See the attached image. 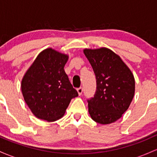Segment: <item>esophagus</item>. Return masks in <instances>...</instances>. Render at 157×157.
Returning a JSON list of instances; mask_svg holds the SVG:
<instances>
[{"label":"esophagus","mask_w":157,"mask_h":157,"mask_svg":"<svg viewBox=\"0 0 157 157\" xmlns=\"http://www.w3.org/2000/svg\"><path fill=\"white\" fill-rule=\"evenodd\" d=\"M77 92L78 93V96H81V95L82 94V92H83V89H82V87H79L77 89Z\"/></svg>","instance_id":"obj_1"}]
</instances>
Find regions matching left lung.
I'll return each mask as SVG.
<instances>
[{
	"mask_svg": "<svg viewBox=\"0 0 157 157\" xmlns=\"http://www.w3.org/2000/svg\"><path fill=\"white\" fill-rule=\"evenodd\" d=\"M96 78V91L88 99V111L93 121L101 124L122 117L135 93V79L128 67L110 49H84Z\"/></svg>",
	"mask_w": 157,
	"mask_h": 157,
	"instance_id": "left-lung-1",
	"label": "left lung"
}]
</instances>
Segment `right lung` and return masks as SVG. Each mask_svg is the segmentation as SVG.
<instances>
[{
	"label": "right lung",
	"mask_w": 157,
	"mask_h": 157,
	"mask_svg": "<svg viewBox=\"0 0 157 157\" xmlns=\"http://www.w3.org/2000/svg\"><path fill=\"white\" fill-rule=\"evenodd\" d=\"M67 60V55L47 48L38 54L23 77L24 101L38 119H61L72 98L78 96L64 70Z\"/></svg>",
	"instance_id": "right-lung-1"
}]
</instances>
